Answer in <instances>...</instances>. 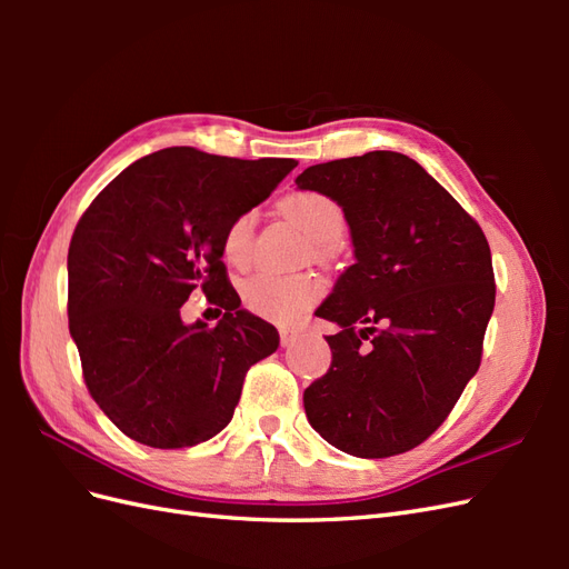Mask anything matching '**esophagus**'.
Masks as SVG:
<instances>
[{
  "instance_id": "34e87169",
  "label": "esophagus",
  "mask_w": 569,
  "mask_h": 569,
  "mask_svg": "<svg viewBox=\"0 0 569 569\" xmlns=\"http://www.w3.org/2000/svg\"><path fill=\"white\" fill-rule=\"evenodd\" d=\"M297 337H299L297 332H289V330H282V332H280V343H282V347L287 349V347H291V343H295V341H297Z\"/></svg>"
}]
</instances>
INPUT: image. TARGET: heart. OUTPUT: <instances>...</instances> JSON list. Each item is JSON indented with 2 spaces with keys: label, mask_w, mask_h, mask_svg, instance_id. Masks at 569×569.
<instances>
[{
  "label": "heart",
  "mask_w": 569,
  "mask_h": 569,
  "mask_svg": "<svg viewBox=\"0 0 569 569\" xmlns=\"http://www.w3.org/2000/svg\"><path fill=\"white\" fill-rule=\"evenodd\" d=\"M284 211L295 218L303 232L322 249L339 244V239L347 230L341 206L327 194L320 192H297L284 199ZM251 237H253V213L244 211L234 216L226 232H222V258L230 266L242 268L251 256ZM244 306L251 313L274 320V322H297L308 313L320 295L322 284L313 274H274V272H256L239 284Z\"/></svg>",
  "instance_id": "1"
}]
</instances>
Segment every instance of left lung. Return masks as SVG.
Listing matches in <instances>:
<instances>
[{
    "label": "left lung",
    "instance_id": "left-lung-1",
    "mask_svg": "<svg viewBox=\"0 0 569 569\" xmlns=\"http://www.w3.org/2000/svg\"><path fill=\"white\" fill-rule=\"evenodd\" d=\"M299 189L332 197L356 263L316 311L332 366L303 391L306 418L339 451L389 458L449 418L481 360L496 284L485 232L396 151L306 168Z\"/></svg>",
    "mask_w": 569,
    "mask_h": 569
}]
</instances>
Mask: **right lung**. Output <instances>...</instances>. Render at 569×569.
<instances>
[{"mask_svg": "<svg viewBox=\"0 0 569 569\" xmlns=\"http://www.w3.org/2000/svg\"><path fill=\"white\" fill-rule=\"evenodd\" d=\"M295 168L170 147L128 166L78 220L68 330L88 391L126 437L151 449L216 437L247 370L278 349V330L239 308L220 242ZM194 288L221 311L216 328L181 322Z\"/></svg>", "mask_w": 569, "mask_h": 569, "instance_id": "add662e5", "label": "right lung"}]
</instances>
